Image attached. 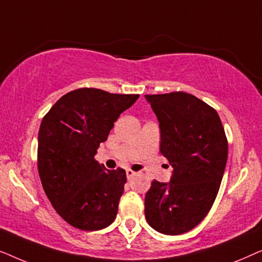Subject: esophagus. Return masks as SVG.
Returning <instances> with one entry per match:
<instances>
[{"label":"esophagus","mask_w":262,"mask_h":262,"mask_svg":"<svg viewBox=\"0 0 262 262\" xmlns=\"http://www.w3.org/2000/svg\"><path fill=\"white\" fill-rule=\"evenodd\" d=\"M136 175V171H134L132 169H127L126 170V177H127V179L128 180H130V179H132Z\"/></svg>","instance_id":"esophagus-1"}]
</instances>
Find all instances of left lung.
Instances as JSON below:
<instances>
[{"mask_svg": "<svg viewBox=\"0 0 262 262\" xmlns=\"http://www.w3.org/2000/svg\"><path fill=\"white\" fill-rule=\"evenodd\" d=\"M161 130L160 151L173 169L169 182L154 180L145 194V218L164 235L196 227L213 205L228 141L216 110L184 92L145 95Z\"/></svg>", "mask_w": 262, "mask_h": 262, "instance_id": "8db88e82", "label": "left lung"}]
</instances>
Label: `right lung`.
<instances>
[{
    "instance_id": "obj_1",
    "label": "right lung",
    "mask_w": 262,
    "mask_h": 262,
    "mask_svg": "<svg viewBox=\"0 0 262 262\" xmlns=\"http://www.w3.org/2000/svg\"><path fill=\"white\" fill-rule=\"evenodd\" d=\"M138 94L80 88L63 95L42 118L38 171L53 209L67 223L100 230L116 220L126 173L106 169L94 159L100 143Z\"/></svg>"
}]
</instances>
